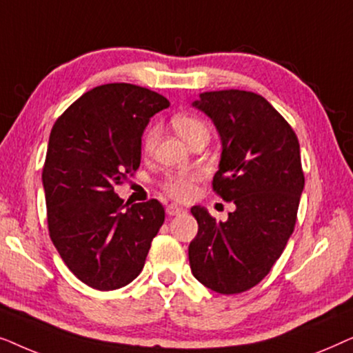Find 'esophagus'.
<instances>
[{
	"mask_svg": "<svg viewBox=\"0 0 353 353\" xmlns=\"http://www.w3.org/2000/svg\"><path fill=\"white\" fill-rule=\"evenodd\" d=\"M185 212V209L183 207H180L178 204H168L167 205V214L173 216V215H178V214H183Z\"/></svg>",
	"mask_w": 353,
	"mask_h": 353,
	"instance_id": "esophagus-1",
	"label": "esophagus"
}]
</instances>
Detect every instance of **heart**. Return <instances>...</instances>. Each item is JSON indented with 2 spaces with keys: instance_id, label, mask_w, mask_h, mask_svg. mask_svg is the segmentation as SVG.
<instances>
[{
  "instance_id": "heart-1",
  "label": "heart",
  "mask_w": 353,
  "mask_h": 353,
  "mask_svg": "<svg viewBox=\"0 0 353 353\" xmlns=\"http://www.w3.org/2000/svg\"><path fill=\"white\" fill-rule=\"evenodd\" d=\"M173 128L176 130V133L190 144L192 139L199 137H209V128L202 122L201 119L192 117V115H176L172 120ZM157 139V127L156 125H149L146 132L143 134L141 148L143 152L149 154L154 149ZM196 181L197 175L192 173H175V175H168L163 181V191L168 196H172L173 199L178 201H188L191 199L192 194L196 191Z\"/></svg>"
}]
</instances>
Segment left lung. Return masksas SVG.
<instances>
[{
    "mask_svg": "<svg viewBox=\"0 0 353 353\" xmlns=\"http://www.w3.org/2000/svg\"><path fill=\"white\" fill-rule=\"evenodd\" d=\"M192 105L219 130L221 159L212 188L236 210L216 221L192 207L199 230L188 249L191 272L212 291L239 294L267 276L291 238L305 185L301 148L291 125L252 91H205Z\"/></svg>",
    "mask_w": 353,
    "mask_h": 353,
    "instance_id": "left-lung-1",
    "label": "left lung"
}]
</instances>
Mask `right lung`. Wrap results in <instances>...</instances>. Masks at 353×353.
Wrapping results in <instances>:
<instances>
[{
  "label": "right lung",
  "instance_id": "right-lung-1",
  "mask_svg": "<svg viewBox=\"0 0 353 353\" xmlns=\"http://www.w3.org/2000/svg\"><path fill=\"white\" fill-rule=\"evenodd\" d=\"M168 105L143 86L101 85L81 94L51 130L41 175L48 230L86 286L114 291L132 283L165 220L157 199L125 204L114 188L139 168L144 128Z\"/></svg>",
  "mask_w": 353,
  "mask_h": 353
}]
</instances>
